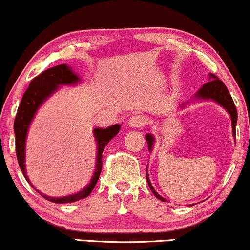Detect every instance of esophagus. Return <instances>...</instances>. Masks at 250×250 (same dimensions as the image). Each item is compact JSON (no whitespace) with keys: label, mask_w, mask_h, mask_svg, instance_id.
<instances>
[{"label":"esophagus","mask_w":250,"mask_h":250,"mask_svg":"<svg viewBox=\"0 0 250 250\" xmlns=\"http://www.w3.org/2000/svg\"><path fill=\"white\" fill-rule=\"evenodd\" d=\"M144 125V118L140 115H134L128 120V125L130 128H140Z\"/></svg>","instance_id":"34e87169"}]
</instances>
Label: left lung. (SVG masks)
Wrapping results in <instances>:
<instances>
[{
  "label": "left lung",
  "mask_w": 250,
  "mask_h": 250,
  "mask_svg": "<svg viewBox=\"0 0 250 250\" xmlns=\"http://www.w3.org/2000/svg\"><path fill=\"white\" fill-rule=\"evenodd\" d=\"M195 99H202V101H213L217 104H219L223 109H225L228 111V114L230 115L231 118V125H232V135L236 139V123H237V110H236L235 103H233L232 98H231L229 91H228L227 86L224 85L222 80H219L214 74L209 73L208 75V83H206L205 85H202V87L195 93L194 96ZM186 107V104H181L180 109ZM145 139L147 141V145H148V151L152 152L154 145V136L153 134L147 133L145 135ZM146 178L147 183H148V187L152 190V193L154 194L157 199H159L160 201H165V199L163 196H160L156 190H154L153 186H152L151 181H149L148 173H147V167H146Z\"/></svg>",
  "instance_id": "1"
}]
</instances>
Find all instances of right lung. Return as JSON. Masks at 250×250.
<instances>
[{"instance_id":"1","label":"right lung","mask_w":250,"mask_h":250,"mask_svg":"<svg viewBox=\"0 0 250 250\" xmlns=\"http://www.w3.org/2000/svg\"><path fill=\"white\" fill-rule=\"evenodd\" d=\"M81 81L79 75L75 74L72 70V67L67 64H60L56 67H52L46 69L38 77H36L31 81L30 86L26 90L23 94L21 103L18 109L17 116L14 121V133H15V151H17V158L19 167L25 176L26 181L32 186L33 189L35 186L31 183L30 178H28L27 172H26V163H25V148H26V138H27L28 128H30L31 122L35 118L36 112L38 111L39 107L44 104V102L48 101L50 97L59 91L60 86H70L77 85ZM121 125H114L109 128H94L93 135L97 143V162H96V169L94 173L92 176L90 183L86 186L85 188L81 189L80 191L75 194H70L67 196H60V198H54V196H48L45 194L41 193L42 196L46 200L55 202V204H67V202H74L81 199L87 198L93 190L94 186L98 182L99 175H101L102 167H103V162H102V154L105 146L109 144V141L112 138L117 135L120 132Z\"/></svg>"}]
</instances>
